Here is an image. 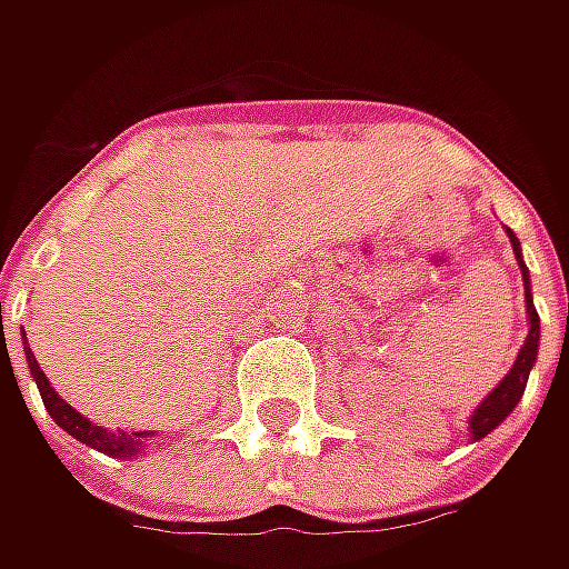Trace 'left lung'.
I'll list each match as a JSON object with an SVG mask.
<instances>
[{
  "mask_svg": "<svg viewBox=\"0 0 569 569\" xmlns=\"http://www.w3.org/2000/svg\"><path fill=\"white\" fill-rule=\"evenodd\" d=\"M507 237H510V243H513V256H516V262H519V272H522V284H526V317H529V336H526V345L519 348V355H516L510 373L497 382L491 392H488V396L478 402V408H475V411L469 415L471 440H481V437H488L491 430H497V427L510 418V411H513L516 405H519L522 392H526L529 370H532L538 361L541 319H538L536 303H532V281H529V269H526V262H522V247H519V240H516V233L510 228H507Z\"/></svg>",
  "mask_w": 569,
  "mask_h": 569,
  "instance_id": "obj_1",
  "label": "left lung"
}]
</instances>
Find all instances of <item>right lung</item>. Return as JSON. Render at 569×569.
I'll list each match as a JSON object with an SVG mask.
<instances>
[{
	"label": "right lung",
	"mask_w": 569,
	"mask_h": 569,
	"mask_svg": "<svg viewBox=\"0 0 569 569\" xmlns=\"http://www.w3.org/2000/svg\"><path fill=\"white\" fill-rule=\"evenodd\" d=\"M24 358H28V370H31L37 389H40V399L47 405L50 418H53L56 425L62 427L69 437H76L78 443L98 449V452H107V456H113V459H136V456H142L144 447H148L144 440L154 437V433H148V430H142V433H139V430H136V433H122V430H107V427L91 425L81 411H76V408L66 402L53 386H50V380H47V373L40 370V363L33 358L28 341H24Z\"/></svg>",
	"instance_id": "1"
}]
</instances>
